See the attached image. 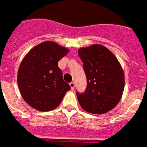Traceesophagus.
<instances>
[{
    "instance_id": "1",
    "label": "esophagus",
    "mask_w": 147,
    "mask_h": 147,
    "mask_svg": "<svg viewBox=\"0 0 147 147\" xmlns=\"http://www.w3.org/2000/svg\"><path fill=\"white\" fill-rule=\"evenodd\" d=\"M69 85H70V87H71V88L73 90L74 88H75V83H74L73 82H70L69 83Z\"/></svg>"
}]
</instances>
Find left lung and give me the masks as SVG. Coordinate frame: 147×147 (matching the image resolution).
<instances>
[{
	"label": "left lung",
	"instance_id": "obj_1",
	"mask_svg": "<svg viewBox=\"0 0 147 147\" xmlns=\"http://www.w3.org/2000/svg\"><path fill=\"white\" fill-rule=\"evenodd\" d=\"M78 54L87 78L85 92H76L78 102L88 113H106L122 97L125 85L123 69L113 54L101 45L82 48Z\"/></svg>",
	"mask_w": 147,
	"mask_h": 147
}]
</instances>
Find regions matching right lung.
I'll return each mask as SVG.
<instances>
[{"mask_svg": "<svg viewBox=\"0 0 147 147\" xmlns=\"http://www.w3.org/2000/svg\"><path fill=\"white\" fill-rule=\"evenodd\" d=\"M68 52V49L53 41H45L24 57L18 69V85L24 101L32 108L39 111L54 109L71 89L58 65Z\"/></svg>", "mask_w": 147, "mask_h": 147, "instance_id": "right-lung-1", "label": "right lung"}]
</instances>
